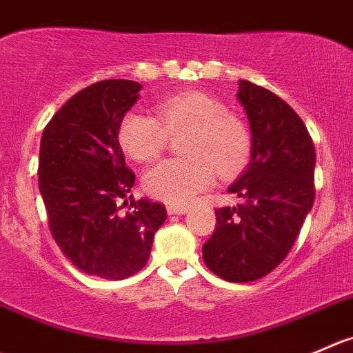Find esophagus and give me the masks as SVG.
<instances>
[{"label":"esophagus","instance_id":"esophagus-1","mask_svg":"<svg viewBox=\"0 0 353 353\" xmlns=\"http://www.w3.org/2000/svg\"><path fill=\"white\" fill-rule=\"evenodd\" d=\"M190 210V207H183V205H167V214L169 215H183Z\"/></svg>","mask_w":353,"mask_h":353}]
</instances>
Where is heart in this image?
<instances>
[{"label": "heart", "mask_w": 353, "mask_h": 353, "mask_svg": "<svg viewBox=\"0 0 353 353\" xmlns=\"http://www.w3.org/2000/svg\"><path fill=\"white\" fill-rule=\"evenodd\" d=\"M186 136L181 155L163 160L143 176V186L153 198L188 205L221 177L238 174L248 163L252 136L241 119L225 112V105L201 91L174 94L157 105V119L139 110L124 115L119 143L131 159L148 162L163 152L170 136Z\"/></svg>", "instance_id": "1"}]
</instances>
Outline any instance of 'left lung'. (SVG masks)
<instances>
[{
	"instance_id": "obj_1",
	"label": "left lung",
	"mask_w": 353,
	"mask_h": 353,
	"mask_svg": "<svg viewBox=\"0 0 353 353\" xmlns=\"http://www.w3.org/2000/svg\"><path fill=\"white\" fill-rule=\"evenodd\" d=\"M236 98L248 117L252 153L228 188L241 203L215 210L203 260L219 278L248 283L274 271L292 250L316 198V152L302 119L274 93L239 81Z\"/></svg>"
}]
</instances>
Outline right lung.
I'll return each instance as SVG.
<instances>
[{"label":"right lung","instance_id":"1","mask_svg":"<svg viewBox=\"0 0 353 353\" xmlns=\"http://www.w3.org/2000/svg\"><path fill=\"white\" fill-rule=\"evenodd\" d=\"M143 85L125 79L94 82L53 115L39 148V191L51 234L79 271L125 279L146 265L165 222L162 203L132 200L119 128ZM133 210L122 212L120 200Z\"/></svg>","mask_w":353,"mask_h":353}]
</instances>
